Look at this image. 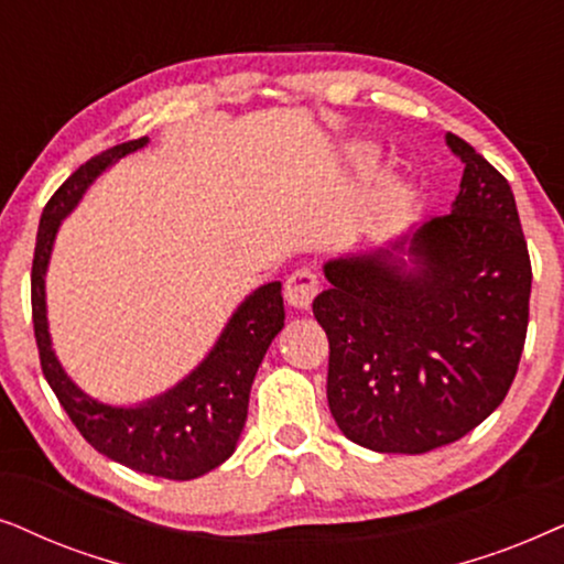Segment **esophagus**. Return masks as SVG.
I'll return each mask as SVG.
<instances>
[{
  "label": "esophagus",
  "instance_id": "34e87169",
  "mask_svg": "<svg viewBox=\"0 0 564 564\" xmlns=\"http://www.w3.org/2000/svg\"><path fill=\"white\" fill-rule=\"evenodd\" d=\"M319 291V275L312 268H299L286 281V302L296 310H310L312 299Z\"/></svg>",
  "mask_w": 564,
  "mask_h": 564
}]
</instances>
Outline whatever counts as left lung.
I'll list each match as a JSON object with an SVG mask.
<instances>
[{
    "label": "left lung",
    "mask_w": 564,
    "mask_h": 564,
    "mask_svg": "<svg viewBox=\"0 0 564 564\" xmlns=\"http://www.w3.org/2000/svg\"><path fill=\"white\" fill-rule=\"evenodd\" d=\"M446 144L464 162L452 214L392 250L329 260L312 304L329 340V412L371 452L425 454L475 431L527 343L531 260L513 191L467 141Z\"/></svg>",
    "instance_id": "8db88e82"
}]
</instances>
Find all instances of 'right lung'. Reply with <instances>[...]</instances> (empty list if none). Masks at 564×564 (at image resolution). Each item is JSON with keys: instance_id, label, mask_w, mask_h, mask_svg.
<instances>
[{"instance_id": "add662e5", "label": "right lung", "mask_w": 564, "mask_h": 564, "mask_svg": "<svg viewBox=\"0 0 564 564\" xmlns=\"http://www.w3.org/2000/svg\"><path fill=\"white\" fill-rule=\"evenodd\" d=\"M147 141L141 137L95 154L51 195L37 227L30 273L33 329L43 377L89 446L144 475L195 479L235 454L247 420L252 379L286 319L281 281L265 283L239 304L214 350L191 377L137 408H112L82 392L51 350L46 322V268L58 224L105 167L147 147Z\"/></svg>"}]
</instances>
